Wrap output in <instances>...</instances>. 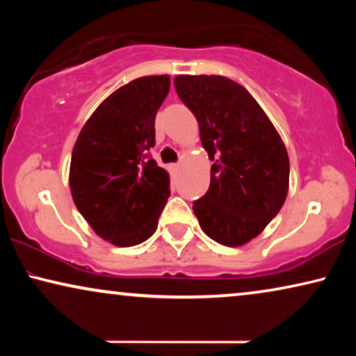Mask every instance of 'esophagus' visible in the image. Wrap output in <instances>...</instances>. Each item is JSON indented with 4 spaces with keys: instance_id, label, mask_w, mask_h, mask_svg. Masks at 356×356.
I'll return each instance as SVG.
<instances>
[{
    "instance_id": "1",
    "label": "esophagus",
    "mask_w": 356,
    "mask_h": 356,
    "mask_svg": "<svg viewBox=\"0 0 356 356\" xmlns=\"http://www.w3.org/2000/svg\"><path fill=\"white\" fill-rule=\"evenodd\" d=\"M168 170H170V173L177 175L178 170H179V165H178V163H172V165H170V167H168Z\"/></svg>"
}]
</instances>
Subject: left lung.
I'll list each match as a JSON object with an SVG mask.
<instances>
[{"instance_id":"obj_1","label":"left lung","mask_w":356,"mask_h":356,"mask_svg":"<svg viewBox=\"0 0 356 356\" xmlns=\"http://www.w3.org/2000/svg\"><path fill=\"white\" fill-rule=\"evenodd\" d=\"M175 89L199 123L213 165L211 186L193 204L199 225L223 246L256 238L284 206L290 160L264 110L223 76H177Z\"/></svg>"}]
</instances>
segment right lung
<instances>
[{
	"label": "right lung",
	"instance_id": "obj_1",
	"mask_svg": "<svg viewBox=\"0 0 356 356\" xmlns=\"http://www.w3.org/2000/svg\"><path fill=\"white\" fill-rule=\"evenodd\" d=\"M168 90L167 74L116 89L86 121L72 149V201L92 230L115 246H136L152 236L170 196L167 170L145 159Z\"/></svg>",
	"mask_w": 356,
	"mask_h": 356
}]
</instances>
